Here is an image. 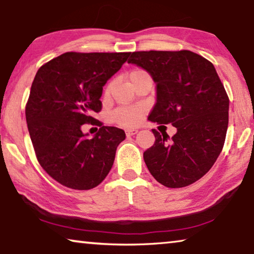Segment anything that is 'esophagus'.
Returning <instances> with one entry per match:
<instances>
[{"instance_id": "obj_1", "label": "esophagus", "mask_w": 254, "mask_h": 254, "mask_svg": "<svg viewBox=\"0 0 254 254\" xmlns=\"http://www.w3.org/2000/svg\"><path fill=\"white\" fill-rule=\"evenodd\" d=\"M126 133H127V135H134L138 133V130L137 128H127Z\"/></svg>"}]
</instances>
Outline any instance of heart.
<instances>
[{
  "mask_svg": "<svg viewBox=\"0 0 254 254\" xmlns=\"http://www.w3.org/2000/svg\"><path fill=\"white\" fill-rule=\"evenodd\" d=\"M146 74L147 73L142 70H133L128 74V80L132 81ZM110 91H112V84L108 85L106 92L109 93ZM142 115H144V109L141 107H121L113 113V120L121 126L134 127L141 122Z\"/></svg>",
  "mask_w": 254,
  "mask_h": 254,
  "instance_id": "1",
  "label": "heart"
}]
</instances>
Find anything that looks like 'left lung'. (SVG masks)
<instances>
[{
	"instance_id": "8db88e82",
	"label": "left lung",
	"mask_w": 254,
	"mask_h": 254,
	"mask_svg": "<svg viewBox=\"0 0 254 254\" xmlns=\"http://www.w3.org/2000/svg\"><path fill=\"white\" fill-rule=\"evenodd\" d=\"M127 63L147 71L156 85L148 121L171 124L174 137L153 128L144 153L149 173L167 188H184L208 173L222 151L229 99L215 67L190 51L134 52Z\"/></svg>"
}]
</instances>
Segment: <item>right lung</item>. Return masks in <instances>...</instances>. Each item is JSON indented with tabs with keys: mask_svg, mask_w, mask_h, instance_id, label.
<instances>
[{
	"mask_svg": "<svg viewBox=\"0 0 254 254\" xmlns=\"http://www.w3.org/2000/svg\"><path fill=\"white\" fill-rule=\"evenodd\" d=\"M130 53H65L42 65L32 83L26 122L38 161L49 176L73 190H90L112 169L126 132L101 127L88 137L83 124L95 122L102 90ZM94 124V123H93Z\"/></svg>",
	"mask_w": 254,
	"mask_h": 254,
	"instance_id": "right-lung-1",
	"label": "right lung"
}]
</instances>
